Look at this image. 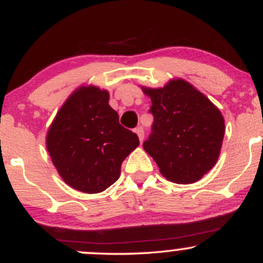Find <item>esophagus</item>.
Wrapping results in <instances>:
<instances>
[{
    "label": "esophagus",
    "instance_id": "1",
    "mask_svg": "<svg viewBox=\"0 0 263 263\" xmlns=\"http://www.w3.org/2000/svg\"><path fill=\"white\" fill-rule=\"evenodd\" d=\"M135 132H136V135L138 136V140H140L141 142L143 141V137H144V132H143V128L142 127H137L135 129Z\"/></svg>",
    "mask_w": 263,
    "mask_h": 263
}]
</instances>
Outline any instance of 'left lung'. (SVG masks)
<instances>
[{
  "mask_svg": "<svg viewBox=\"0 0 263 263\" xmlns=\"http://www.w3.org/2000/svg\"><path fill=\"white\" fill-rule=\"evenodd\" d=\"M155 121L143 148L165 179L177 184L200 180L218 162L225 135L221 112L203 92L183 79L163 87H144Z\"/></svg>",
  "mask_w": 263,
  "mask_h": 263,
  "instance_id": "obj_1",
  "label": "left lung"
}]
</instances>
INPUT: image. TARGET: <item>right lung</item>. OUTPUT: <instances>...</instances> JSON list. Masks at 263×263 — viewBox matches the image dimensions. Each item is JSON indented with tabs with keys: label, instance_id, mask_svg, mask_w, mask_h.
Here are the masks:
<instances>
[{
	"label": "right lung",
	"instance_id": "add662e5",
	"mask_svg": "<svg viewBox=\"0 0 263 263\" xmlns=\"http://www.w3.org/2000/svg\"><path fill=\"white\" fill-rule=\"evenodd\" d=\"M45 144L62 179L79 192L101 193L116 182L125 158L140 144L108 105V91L83 85L66 99Z\"/></svg>",
	"mask_w": 263,
	"mask_h": 263
}]
</instances>
